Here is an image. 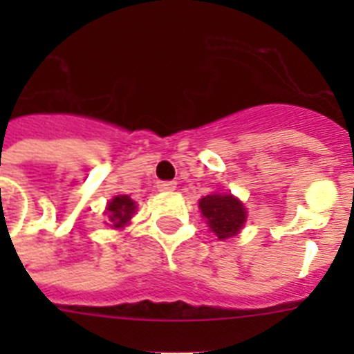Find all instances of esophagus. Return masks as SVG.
<instances>
[{
	"label": "esophagus",
	"instance_id": "esophagus-1",
	"mask_svg": "<svg viewBox=\"0 0 354 354\" xmlns=\"http://www.w3.org/2000/svg\"><path fill=\"white\" fill-rule=\"evenodd\" d=\"M158 187H159V192L170 193V192H174L175 187H177V183H174V180H161V183L158 184Z\"/></svg>",
	"mask_w": 354,
	"mask_h": 354
}]
</instances>
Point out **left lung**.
Returning a JSON list of instances; mask_svg holds the SVG:
<instances>
[{
	"label": "left lung",
	"instance_id": "1",
	"mask_svg": "<svg viewBox=\"0 0 354 354\" xmlns=\"http://www.w3.org/2000/svg\"><path fill=\"white\" fill-rule=\"evenodd\" d=\"M200 211L218 239L236 236L246 221V211L232 195H207L200 200Z\"/></svg>",
	"mask_w": 354,
	"mask_h": 354
}]
</instances>
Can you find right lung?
<instances>
[{"mask_svg": "<svg viewBox=\"0 0 354 354\" xmlns=\"http://www.w3.org/2000/svg\"><path fill=\"white\" fill-rule=\"evenodd\" d=\"M134 209H136V205H134V202L127 195L115 196L108 204V212H106L111 227L120 228L126 223H129L131 216L134 214Z\"/></svg>", "mask_w": 354, "mask_h": 354, "instance_id": "obj_1", "label": "right lung"}]
</instances>
